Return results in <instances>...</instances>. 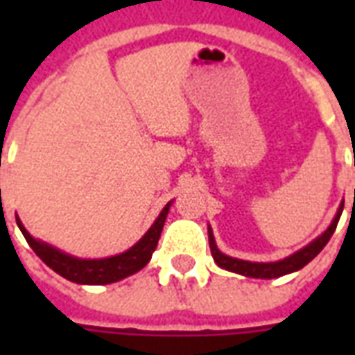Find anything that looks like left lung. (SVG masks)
<instances>
[{
  "label": "left lung",
  "mask_w": 355,
  "mask_h": 355,
  "mask_svg": "<svg viewBox=\"0 0 355 355\" xmlns=\"http://www.w3.org/2000/svg\"><path fill=\"white\" fill-rule=\"evenodd\" d=\"M344 201L340 203V207L336 211L333 223L329 226L327 230L321 234L320 238H315L312 243H308L306 247H302L300 251L293 253L287 259L277 262H249L241 261V259H234V257H228L218 251V247L215 243V238H213V230L209 228V245H211V254L213 259L220 268L228 270V272H236V274L245 275V277H261V279H274V277H282L285 274H291V272H297L300 268H304L310 261H313L323 247L327 245V241L331 239V236L335 234L336 224H338V218L343 215Z\"/></svg>",
  "instance_id": "8db88e82"
}]
</instances>
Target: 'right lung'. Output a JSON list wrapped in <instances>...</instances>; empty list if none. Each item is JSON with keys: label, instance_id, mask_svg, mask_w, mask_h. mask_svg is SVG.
<instances>
[{"label": "right lung", "instance_id": "right-lung-1", "mask_svg": "<svg viewBox=\"0 0 355 355\" xmlns=\"http://www.w3.org/2000/svg\"><path fill=\"white\" fill-rule=\"evenodd\" d=\"M171 203L173 201H169L163 207L159 216L155 218V223L150 226V230L131 249H127L125 253L116 254V257H108V259H78L72 254H66L55 247L43 243L40 239L32 238L26 228L22 226L20 218H17V224H19L22 236L26 238L28 245L34 249V253L57 274L66 277L68 282L80 283V285H106V283L119 282L127 275L137 274L150 262L152 253L159 241V236H162Z\"/></svg>", "mask_w": 355, "mask_h": 355}]
</instances>
